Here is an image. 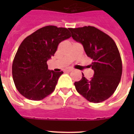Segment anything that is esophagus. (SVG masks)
Segmentation results:
<instances>
[{
	"mask_svg": "<svg viewBox=\"0 0 134 134\" xmlns=\"http://www.w3.org/2000/svg\"><path fill=\"white\" fill-rule=\"evenodd\" d=\"M73 70V69H71V68H67V69H65V71H71Z\"/></svg>",
	"mask_w": 134,
	"mask_h": 134,
	"instance_id": "1",
	"label": "esophagus"
}]
</instances>
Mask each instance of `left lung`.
<instances>
[{"instance_id": "left-lung-1", "label": "left lung", "mask_w": 134, "mask_h": 134, "mask_svg": "<svg viewBox=\"0 0 134 134\" xmlns=\"http://www.w3.org/2000/svg\"><path fill=\"white\" fill-rule=\"evenodd\" d=\"M69 30L92 60L89 67L94 72L90 79L82 73L81 80L74 83L76 90L90 102H104L114 93L122 76V63L118 46L109 35L94 26Z\"/></svg>"}]
</instances>
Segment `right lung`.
<instances>
[{
	"instance_id": "obj_1",
	"label": "right lung",
	"mask_w": 134,
	"mask_h": 134,
	"mask_svg": "<svg viewBox=\"0 0 134 134\" xmlns=\"http://www.w3.org/2000/svg\"><path fill=\"white\" fill-rule=\"evenodd\" d=\"M71 37L66 28L46 26L24 39L12 63V77L19 93L40 101L54 91L63 71L48 69L47 60L53 56L62 41Z\"/></svg>"
}]
</instances>
